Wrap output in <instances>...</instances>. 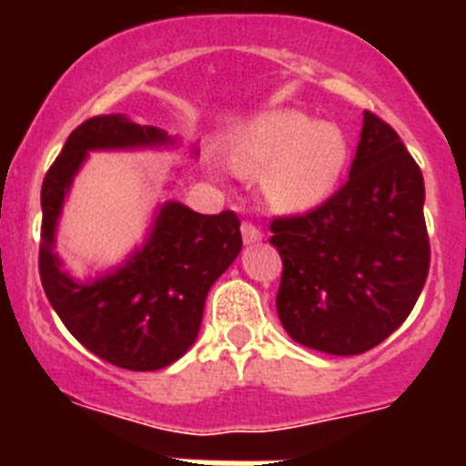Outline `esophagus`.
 <instances>
[{
    "label": "esophagus",
    "instance_id": "34e87169",
    "mask_svg": "<svg viewBox=\"0 0 466 466\" xmlns=\"http://www.w3.org/2000/svg\"><path fill=\"white\" fill-rule=\"evenodd\" d=\"M240 230H242V240H245V245H254V242H258L263 238L261 228H258L257 224H252V221H242Z\"/></svg>",
    "mask_w": 466,
    "mask_h": 466
}]
</instances>
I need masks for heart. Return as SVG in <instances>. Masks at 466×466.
<instances>
[{"mask_svg": "<svg viewBox=\"0 0 466 466\" xmlns=\"http://www.w3.org/2000/svg\"><path fill=\"white\" fill-rule=\"evenodd\" d=\"M233 163L266 172L263 188L282 209L315 208L336 188L348 163V139L336 126L300 111H270L233 137Z\"/></svg>", "mask_w": 466, "mask_h": 466, "instance_id": "b5f03b06", "label": "heart"}]
</instances>
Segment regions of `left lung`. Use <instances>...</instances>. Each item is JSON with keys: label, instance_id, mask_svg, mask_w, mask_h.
<instances>
[{"label": "left lung", "instance_id": "obj_1", "mask_svg": "<svg viewBox=\"0 0 466 466\" xmlns=\"http://www.w3.org/2000/svg\"><path fill=\"white\" fill-rule=\"evenodd\" d=\"M425 182L390 123L364 111L348 182L306 214L275 217L278 315L327 355L376 348L413 310L430 273Z\"/></svg>", "mask_w": 466, "mask_h": 466}]
</instances>
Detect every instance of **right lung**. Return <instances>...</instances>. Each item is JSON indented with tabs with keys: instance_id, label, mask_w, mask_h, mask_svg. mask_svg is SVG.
<instances>
[{
	"instance_id": "right-lung-1",
	"label": "right lung",
	"mask_w": 466,
	"mask_h": 466,
	"mask_svg": "<svg viewBox=\"0 0 466 466\" xmlns=\"http://www.w3.org/2000/svg\"><path fill=\"white\" fill-rule=\"evenodd\" d=\"M170 142L154 126L123 114L81 123L41 184L39 275L53 310L93 355L127 371H158L196 340L205 296L242 249L233 209L198 214L182 203L160 208L147 245L126 266L95 282H74L60 270L56 224L74 175L93 149H133Z\"/></svg>"
}]
</instances>
